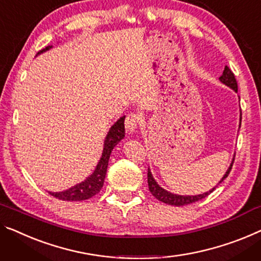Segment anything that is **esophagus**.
<instances>
[{"label": "esophagus", "instance_id": "obj_1", "mask_svg": "<svg viewBox=\"0 0 261 261\" xmlns=\"http://www.w3.org/2000/svg\"><path fill=\"white\" fill-rule=\"evenodd\" d=\"M139 117L136 114H129L125 118V129L129 134H134L137 130Z\"/></svg>", "mask_w": 261, "mask_h": 261}]
</instances>
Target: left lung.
<instances>
[{"label":"left lung","mask_w":261,"mask_h":261,"mask_svg":"<svg viewBox=\"0 0 261 261\" xmlns=\"http://www.w3.org/2000/svg\"><path fill=\"white\" fill-rule=\"evenodd\" d=\"M219 80H220L221 83H224L225 85H227V87H230L236 92L238 91V84H237V80L234 77V73L231 71V69L228 68L227 65L225 67L223 75L219 77ZM240 122H242V114H240ZM240 124H242V123H240ZM233 163H234V157H233L230 168H228V170L226 171V173L224 174V177L221 178L219 184L225 179V178L228 176V173H230V171L232 169ZM147 184H149L150 192L152 193V196L154 198H157L158 200L163 201V203L169 204V205H174V206H184V205H188V204L196 203V201L201 200V199H204L205 197H207L208 194L215 191V189L217 188V186H215V188H213L212 190H210V191L205 192L203 194H197V196H179V194L171 193L169 191H166V190H164L163 188H161V186L157 184V181L154 180V178L152 177V173H151L150 169L147 170Z\"/></svg>","instance_id":"obj_1"}]
</instances>
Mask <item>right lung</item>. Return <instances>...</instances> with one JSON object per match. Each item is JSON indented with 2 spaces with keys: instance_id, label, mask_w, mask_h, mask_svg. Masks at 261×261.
I'll list each match as a JSON object with an SVG mask.
<instances>
[{
  "instance_id": "1",
  "label": "right lung",
  "mask_w": 261,
  "mask_h": 261,
  "mask_svg": "<svg viewBox=\"0 0 261 261\" xmlns=\"http://www.w3.org/2000/svg\"><path fill=\"white\" fill-rule=\"evenodd\" d=\"M51 48V45L46 46V48L42 49L38 54H42ZM124 119L125 116L120 117L114 125L111 126V129L109 130L106 141H104V147H103V153L100 157L98 164H97L95 171L90 177H88L84 181L80 182L72 188H70L65 191L62 192H49L53 197L58 198L61 200H68V201H80L89 199L95 196V194L100 191V189L103 188L104 179H106L107 169H108V163L109 158H110L111 151L114 150V147L125 137V127H124Z\"/></svg>"
}]
</instances>
